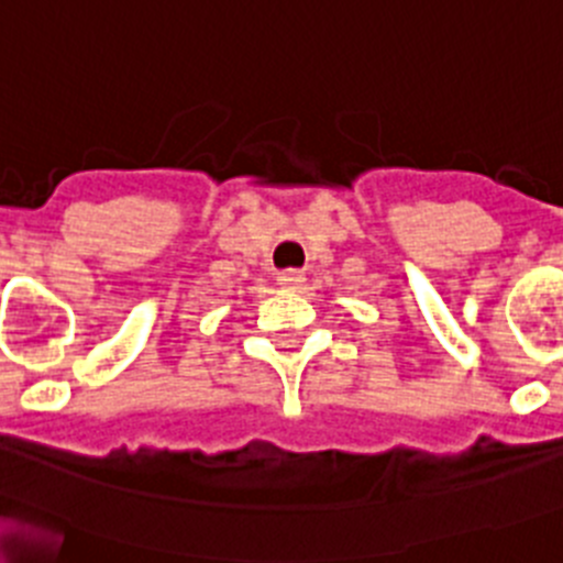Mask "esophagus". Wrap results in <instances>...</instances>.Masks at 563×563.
Instances as JSON below:
<instances>
[{"instance_id":"34e87169","label":"esophagus","mask_w":563,"mask_h":563,"mask_svg":"<svg viewBox=\"0 0 563 563\" xmlns=\"http://www.w3.org/2000/svg\"><path fill=\"white\" fill-rule=\"evenodd\" d=\"M277 283H280L286 291H299V288L306 286V275H302L299 269H288V272H280Z\"/></svg>"}]
</instances>
